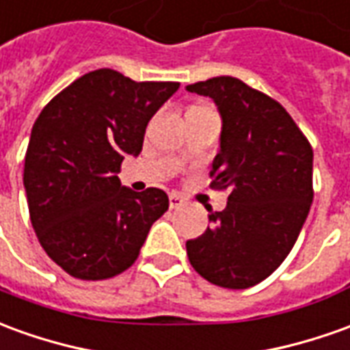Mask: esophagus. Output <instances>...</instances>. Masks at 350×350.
Segmentation results:
<instances>
[{
	"label": "esophagus",
	"instance_id": "34e87169",
	"mask_svg": "<svg viewBox=\"0 0 350 350\" xmlns=\"http://www.w3.org/2000/svg\"><path fill=\"white\" fill-rule=\"evenodd\" d=\"M168 202H170V208L176 210L180 208V206H183V204L187 202V199H183L182 195H178V193H172V195L168 197Z\"/></svg>",
	"mask_w": 350,
	"mask_h": 350
}]
</instances>
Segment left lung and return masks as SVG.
I'll return each mask as SVG.
<instances>
[{"label": "left lung", "mask_w": 350, "mask_h": 350, "mask_svg": "<svg viewBox=\"0 0 350 350\" xmlns=\"http://www.w3.org/2000/svg\"><path fill=\"white\" fill-rule=\"evenodd\" d=\"M224 119L210 187L227 191L212 226L187 241L193 269L229 290L260 284L286 260L312 202V148L284 107L237 77L187 85Z\"/></svg>", "instance_id": "left-lung-1"}]
</instances>
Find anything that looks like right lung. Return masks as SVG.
<instances>
[{
	"instance_id": "1",
	"label": "right lung",
	"mask_w": 350,
	"mask_h": 350,
	"mask_svg": "<svg viewBox=\"0 0 350 350\" xmlns=\"http://www.w3.org/2000/svg\"><path fill=\"white\" fill-rule=\"evenodd\" d=\"M178 87L102 68L60 90L36 119L24 157L31 227L68 275H121L168 210L163 189H126L117 172L126 155L140 153L150 119Z\"/></svg>"
}]
</instances>
